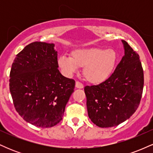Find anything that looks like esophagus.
<instances>
[{
    "label": "esophagus",
    "mask_w": 153,
    "mask_h": 153,
    "mask_svg": "<svg viewBox=\"0 0 153 153\" xmlns=\"http://www.w3.org/2000/svg\"><path fill=\"white\" fill-rule=\"evenodd\" d=\"M75 87H76L77 88H83V85H82V83H81L80 82L77 81L75 82Z\"/></svg>",
    "instance_id": "1"
}]
</instances>
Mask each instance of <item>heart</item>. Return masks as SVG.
<instances>
[{"label":"heart","mask_w":153,"mask_h":153,"mask_svg":"<svg viewBox=\"0 0 153 153\" xmlns=\"http://www.w3.org/2000/svg\"><path fill=\"white\" fill-rule=\"evenodd\" d=\"M117 61L114 50L91 47L72 51L71 57H59L58 63L68 73H74L78 68H84L85 80L92 83H100L111 75Z\"/></svg>","instance_id":"1"}]
</instances>
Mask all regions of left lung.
I'll return each mask as SVG.
<instances>
[{"mask_svg": "<svg viewBox=\"0 0 153 153\" xmlns=\"http://www.w3.org/2000/svg\"><path fill=\"white\" fill-rule=\"evenodd\" d=\"M124 55L105 81L84 88L89 118L96 126L112 127L124 122L137 109L144 86L140 56L122 40Z\"/></svg>", "mask_w": 153, "mask_h": 153, "instance_id": "1", "label": "left lung"}]
</instances>
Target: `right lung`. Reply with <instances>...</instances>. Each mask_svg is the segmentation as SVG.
Instances as JSON below:
<instances>
[{
  "instance_id": "obj_1",
  "label": "right lung",
  "mask_w": 153,
  "mask_h": 153,
  "mask_svg": "<svg viewBox=\"0 0 153 153\" xmlns=\"http://www.w3.org/2000/svg\"><path fill=\"white\" fill-rule=\"evenodd\" d=\"M53 44L34 42L17 54L10 72L9 88L16 111L26 122L52 127L62 120L75 81L58 70Z\"/></svg>"
}]
</instances>
